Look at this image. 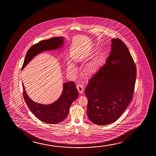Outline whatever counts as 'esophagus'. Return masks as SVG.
<instances>
[{
    "label": "esophagus",
    "mask_w": 156,
    "mask_h": 156,
    "mask_svg": "<svg viewBox=\"0 0 156 156\" xmlns=\"http://www.w3.org/2000/svg\"><path fill=\"white\" fill-rule=\"evenodd\" d=\"M77 88L80 94H81L83 91V85L81 83H78L77 85Z\"/></svg>",
    "instance_id": "34e87169"
}]
</instances>
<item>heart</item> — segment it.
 Returning a JSON list of instances; mask_svg holds the SVG:
<instances>
[{"instance_id": "1", "label": "heart", "mask_w": 156, "mask_h": 156, "mask_svg": "<svg viewBox=\"0 0 156 156\" xmlns=\"http://www.w3.org/2000/svg\"><path fill=\"white\" fill-rule=\"evenodd\" d=\"M102 58H97L92 60V61L88 63L84 68V73L86 75L92 76L95 75L100 68L102 64ZM77 70V68L75 64L70 63L68 66V71L69 73H75Z\"/></svg>"}]
</instances>
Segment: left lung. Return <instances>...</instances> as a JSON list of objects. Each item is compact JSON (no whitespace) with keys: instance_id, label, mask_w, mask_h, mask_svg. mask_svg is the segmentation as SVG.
Wrapping results in <instances>:
<instances>
[{"instance_id":"left-lung-1","label":"left lung","mask_w":156,"mask_h":156,"mask_svg":"<svg viewBox=\"0 0 156 156\" xmlns=\"http://www.w3.org/2000/svg\"><path fill=\"white\" fill-rule=\"evenodd\" d=\"M105 64L88 81L87 114L94 124L105 126L119 118L133 98L136 76L134 60L119 39L111 40Z\"/></svg>"}]
</instances>
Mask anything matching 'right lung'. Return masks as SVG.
Here are the masks:
<instances>
[{"instance_id":"right-lung-1","label":"right lung","mask_w":156,"mask_h":156,"mask_svg":"<svg viewBox=\"0 0 156 156\" xmlns=\"http://www.w3.org/2000/svg\"><path fill=\"white\" fill-rule=\"evenodd\" d=\"M64 43L63 37H54L39 41L30 47L24 61L22 69L38 54L44 51L59 49ZM24 99L32 113L41 122L49 124H56L64 120L68 115L71 105L79 95L73 81L63 84L62 94L57 100L49 105H42L35 102L28 96L22 83Z\"/></svg>"}]
</instances>
